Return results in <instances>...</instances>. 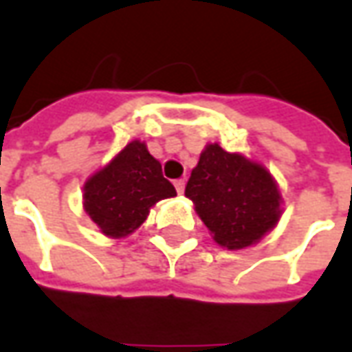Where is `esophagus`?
<instances>
[{
	"instance_id": "1",
	"label": "esophagus",
	"mask_w": 352,
	"mask_h": 352,
	"mask_svg": "<svg viewBox=\"0 0 352 352\" xmlns=\"http://www.w3.org/2000/svg\"><path fill=\"white\" fill-rule=\"evenodd\" d=\"M184 184H186V181H184V179H179V181H175V188L179 194H183L184 192Z\"/></svg>"
}]
</instances>
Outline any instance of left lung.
<instances>
[{
	"label": "left lung",
	"mask_w": 352,
	"mask_h": 352,
	"mask_svg": "<svg viewBox=\"0 0 352 352\" xmlns=\"http://www.w3.org/2000/svg\"><path fill=\"white\" fill-rule=\"evenodd\" d=\"M184 196L221 247L230 251L258 243L280 214L277 181L258 162L209 143L192 169Z\"/></svg>",
	"instance_id": "left-lung-1"
}]
</instances>
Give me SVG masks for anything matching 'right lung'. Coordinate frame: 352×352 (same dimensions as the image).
<instances>
[{
	"instance_id": "add662e5",
	"label": "right lung",
	"mask_w": 352,
	"mask_h": 352,
	"mask_svg": "<svg viewBox=\"0 0 352 352\" xmlns=\"http://www.w3.org/2000/svg\"><path fill=\"white\" fill-rule=\"evenodd\" d=\"M82 207L103 236L120 239L146 221L151 207L177 196L162 164L143 141H131L107 166L87 179Z\"/></svg>"
}]
</instances>
